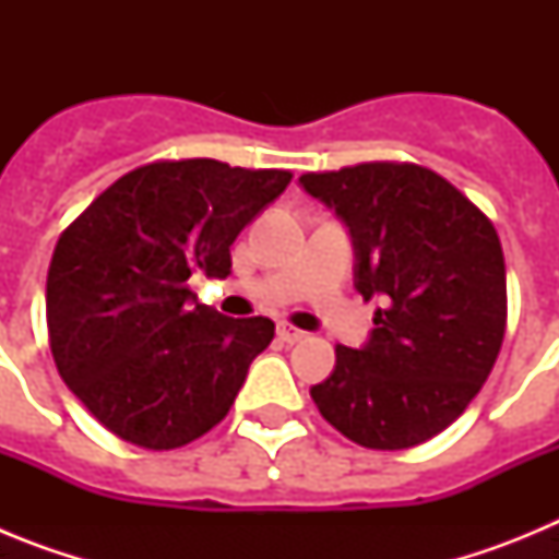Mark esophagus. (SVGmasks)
Returning <instances> with one entry per match:
<instances>
[{"label":"esophagus","mask_w":559,"mask_h":559,"mask_svg":"<svg viewBox=\"0 0 559 559\" xmlns=\"http://www.w3.org/2000/svg\"><path fill=\"white\" fill-rule=\"evenodd\" d=\"M276 338L283 341V344H296V341L305 338V333L299 328H294V324L283 322V324H276Z\"/></svg>","instance_id":"obj_1"}]
</instances>
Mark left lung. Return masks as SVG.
Listing matches in <instances>:
<instances>
[{"instance_id": "left-lung-1", "label": "left lung", "mask_w": 559, "mask_h": 559, "mask_svg": "<svg viewBox=\"0 0 559 559\" xmlns=\"http://www.w3.org/2000/svg\"><path fill=\"white\" fill-rule=\"evenodd\" d=\"M299 181L349 226L355 288L383 302L367 347L338 344L333 374L310 397L358 445H419L467 408L501 353L507 269L496 226L414 162H360Z\"/></svg>"}]
</instances>
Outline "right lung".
Here are the masks:
<instances>
[{
    "label": "right lung",
    "instance_id": "right-lung-1",
    "mask_svg": "<svg viewBox=\"0 0 559 559\" xmlns=\"http://www.w3.org/2000/svg\"><path fill=\"white\" fill-rule=\"evenodd\" d=\"M290 179L215 159L147 162L61 231L47 271L49 349L114 437L173 451L229 414L274 322L190 302L187 280H224L235 237Z\"/></svg>",
    "mask_w": 559,
    "mask_h": 559
}]
</instances>
